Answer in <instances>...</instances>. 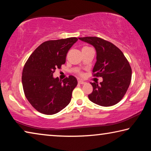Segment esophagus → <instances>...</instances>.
Masks as SVG:
<instances>
[{
	"label": "esophagus",
	"instance_id": "obj_1",
	"mask_svg": "<svg viewBox=\"0 0 151 151\" xmlns=\"http://www.w3.org/2000/svg\"><path fill=\"white\" fill-rule=\"evenodd\" d=\"M78 83L80 84V85H85V84L86 83V82L83 81H78Z\"/></svg>",
	"mask_w": 151,
	"mask_h": 151
}]
</instances>
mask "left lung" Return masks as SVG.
Wrapping results in <instances>:
<instances>
[{
    "label": "left lung",
    "instance_id": "left-lung-1",
    "mask_svg": "<svg viewBox=\"0 0 151 151\" xmlns=\"http://www.w3.org/2000/svg\"><path fill=\"white\" fill-rule=\"evenodd\" d=\"M78 39L93 45L96 52L94 76H101L103 82L91 83L93 87L88 99L103 106L118 103L127 93L132 76L131 67L122 51L107 40L96 37H81Z\"/></svg>",
    "mask_w": 151,
    "mask_h": 151
}]
</instances>
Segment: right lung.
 <instances>
[{"instance_id":"obj_1","label":"right lung","mask_w":151,"mask_h":151,"mask_svg":"<svg viewBox=\"0 0 151 151\" xmlns=\"http://www.w3.org/2000/svg\"><path fill=\"white\" fill-rule=\"evenodd\" d=\"M77 40V38L71 37L44 42L25 63L22 75L25 96L42 114L57 113L70 102L78 83L76 78L70 75L61 81L53 77V73L65 63L68 50Z\"/></svg>"}]
</instances>
